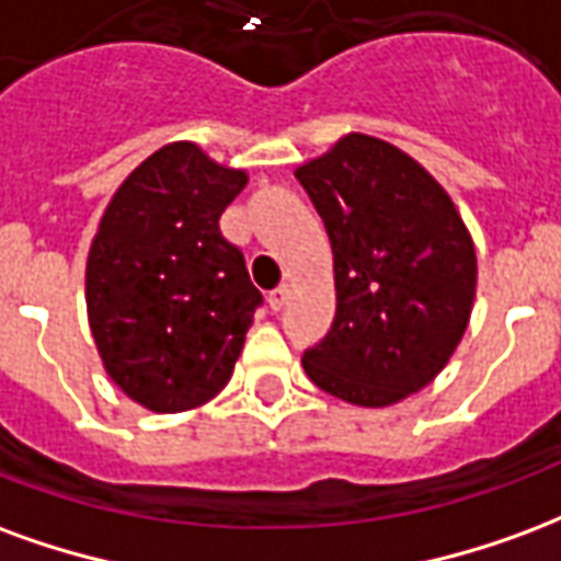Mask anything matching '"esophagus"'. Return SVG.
<instances>
[{
	"label": "esophagus",
	"mask_w": 561,
	"mask_h": 561,
	"mask_svg": "<svg viewBox=\"0 0 561 561\" xmlns=\"http://www.w3.org/2000/svg\"><path fill=\"white\" fill-rule=\"evenodd\" d=\"M289 296H293V286L280 284L277 289H272V293H268V305H272V310H280L286 301H289Z\"/></svg>",
	"instance_id": "34e87169"
}]
</instances>
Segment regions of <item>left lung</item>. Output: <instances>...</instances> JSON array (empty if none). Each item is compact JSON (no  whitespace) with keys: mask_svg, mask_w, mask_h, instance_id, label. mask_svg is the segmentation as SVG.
I'll return each instance as SVG.
<instances>
[{"mask_svg":"<svg viewBox=\"0 0 561 561\" xmlns=\"http://www.w3.org/2000/svg\"><path fill=\"white\" fill-rule=\"evenodd\" d=\"M296 179L329 232L337 293L305 374L353 407L400 403L431 386L463 341L478 280L472 236L415 158L367 134L341 137Z\"/></svg>","mask_w":561,"mask_h":561,"instance_id":"1","label":"left lung"}]
</instances>
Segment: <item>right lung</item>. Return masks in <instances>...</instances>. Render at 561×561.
<instances>
[{"label":"right lung","instance_id":"add662e5","mask_svg":"<svg viewBox=\"0 0 561 561\" xmlns=\"http://www.w3.org/2000/svg\"><path fill=\"white\" fill-rule=\"evenodd\" d=\"M248 185L196 142H167L118 185L85 260L104 370L149 412L203 407L230 382L263 305L220 215Z\"/></svg>","mask_w":561,"mask_h":561}]
</instances>
